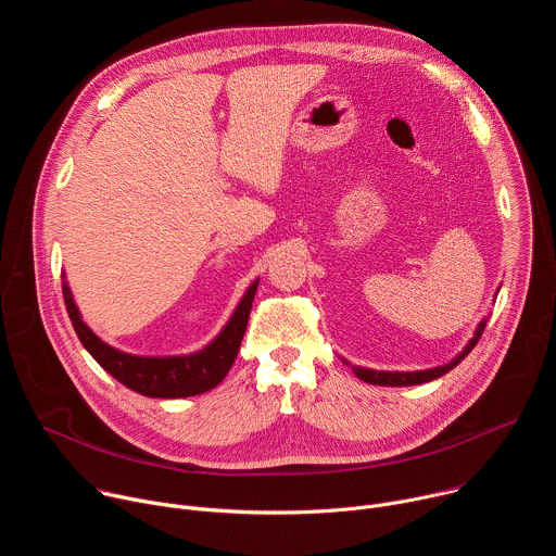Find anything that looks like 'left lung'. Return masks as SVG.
I'll use <instances>...</instances> for the list:
<instances>
[{
    "label": "left lung",
    "instance_id": "left-lung-1",
    "mask_svg": "<svg viewBox=\"0 0 556 556\" xmlns=\"http://www.w3.org/2000/svg\"><path fill=\"white\" fill-rule=\"evenodd\" d=\"M484 328H486V316L480 321L478 330H475L472 339L464 345V350H462L451 363L440 365V367L420 369V371H378V369H367V367H356V365H352V371H354L361 380H365V382H369V384H380V387H412V384H422V382H429V380H435V378L444 376V374L451 371L455 365H459V363L464 361V356H468V352H470L475 345H478V341H480ZM343 363L350 365L345 358H343Z\"/></svg>",
    "mask_w": 556,
    "mask_h": 556
}]
</instances>
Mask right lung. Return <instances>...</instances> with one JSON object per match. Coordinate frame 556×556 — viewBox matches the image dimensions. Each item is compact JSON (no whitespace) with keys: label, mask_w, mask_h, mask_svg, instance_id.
Listing matches in <instances>:
<instances>
[{"label":"right lung","mask_w":556,"mask_h":556,"mask_svg":"<svg viewBox=\"0 0 556 556\" xmlns=\"http://www.w3.org/2000/svg\"><path fill=\"white\" fill-rule=\"evenodd\" d=\"M257 283L260 279L249 286L242 301L237 303L235 312L230 314L228 324L208 345L193 354L180 356H138L121 352L101 341L84 324V316L74 303L65 275L63 299L78 341L84 343V348L108 374H112L127 389L147 395V399H187V395H198L217 387L232 367L249 326V314L253 307Z\"/></svg>","instance_id":"add662e5"}]
</instances>
